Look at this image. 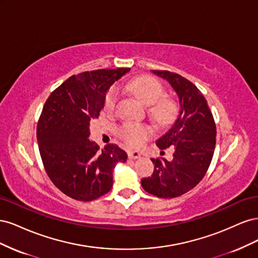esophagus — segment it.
Instances as JSON below:
<instances>
[{"label": "esophagus", "instance_id": "obj_1", "mask_svg": "<svg viewBox=\"0 0 258 258\" xmlns=\"http://www.w3.org/2000/svg\"><path fill=\"white\" fill-rule=\"evenodd\" d=\"M141 157V154L137 151H129L128 152V158L129 159H137Z\"/></svg>", "mask_w": 258, "mask_h": 258}]
</instances>
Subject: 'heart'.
I'll list each match as a JSON object with an SVG mask.
<instances>
[{
    "mask_svg": "<svg viewBox=\"0 0 258 258\" xmlns=\"http://www.w3.org/2000/svg\"><path fill=\"white\" fill-rule=\"evenodd\" d=\"M128 89L145 105H152L153 115L161 122H171L177 114V106L173 100L162 98L165 89L161 83L155 77L142 75L138 76L128 84ZM117 101V92L115 89L107 91L104 98V111L112 112ZM119 135L127 144L131 146H140L144 141L153 136V129L142 123L126 122L123 123Z\"/></svg>",
    "mask_w": 258,
    "mask_h": 258,
    "instance_id": "1",
    "label": "heart"
}]
</instances>
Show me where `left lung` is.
I'll return each mask as SVG.
<instances>
[{
  "mask_svg": "<svg viewBox=\"0 0 258 258\" xmlns=\"http://www.w3.org/2000/svg\"><path fill=\"white\" fill-rule=\"evenodd\" d=\"M153 73L172 86L181 110L173 126L156 141L161 151L172 148L173 158H153L154 172L141 184L156 197L175 198L192 189L206 175L214 154L216 126L207 100L191 82L170 71L153 70Z\"/></svg>",
  "mask_w": 258,
  "mask_h": 258,
  "instance_id": "obj_1",
  "label": "left lung"
}]
</instances>
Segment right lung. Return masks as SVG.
I'll list each match as a JSON object with an SVG mask.
<instances>
[{
    "label": "right lung",
    "mask_w": 258,
    "mask_h": 258,
    "mask_svg": "<svg viewBox=\"0 0 258 258\" xmlns=\"http://www.w3.org/2000/svg\"><path fill=\"white\" fill-rule=\"evenodd\" d=\"M129 71L102 69L72 75L46 100L36 128L38 150L50 181L70 198L92 201L103 196L113 186L116 163L127 160L116 144L100 151L88 137L106 91Z\"/></svg>",
    "instance_id": "right-lung-1"
}]
</instances>
